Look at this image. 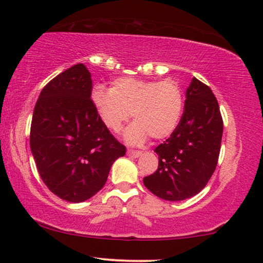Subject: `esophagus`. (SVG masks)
I'll list each match as a JSON object with an SVG mask.
<instances>
[{
  "mask_svg": "<svg viewBox=\"0 0 263 263\" xmlns=\"http://www.w3.org/2000/svg\"><path fill=\"white\" fill-rule=\"evenodd\" d=\"M143 152L141 151H133V149H127V156H130L132 158H138L140 157Z\"/></svg>",
  "mask_w": 263,
  "mask_h": 263,
  "instance_id": "obj_1",
  "label": "esophagus"
}]
</instances>
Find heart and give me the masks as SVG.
<instances>
[{"label":"heart","mask_w":263,"mask_h":263,"mask_svg":"<svg viewBox=\"0 0 263 263\" xmlns=\"http://www.w3.org/2000/svg\"><path fill=\"white\" fill-rule=\"evenodd\" d=\"M91 101L102 124L117 133L131 117L136 120L124 133L131 145H140L151 136L161 140L170 137L180 122L184 93L176 81H144L119 77L110 90L95 87Z\"/></svg>","instance_id":"1"}]
</instances>
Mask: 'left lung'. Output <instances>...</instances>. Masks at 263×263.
Segmentation results:
<instances>
[{
	"label": "left lung",
	"instance_id": "obj_1",
	"mask_svg": "<svg viewBox=\"0 0 263 263\" xmlns=\"http://www.w3.org/2000/svg\"><path fill=\"white\" fill-rule=\"evenodd\" d=\"M223 131L219 104L210 86L192 79L186 90L185 110L174 132L156 153V172L143 179L154 195L180 201L198 194L218 165Z\"/></svg>",
	"mask_w": 263,
	"mask_h": 263
}]
</instances>
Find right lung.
<instances>
[{"label": "right lung", "instance_id": "1", "mask_svg": "<svg viewBox=\"0 0 263 263\" xmlns=\"http://www.w3.org/2000/svg\"><path fill=\"white\" fill-rule=\"evenodd\" d=\"M92 81L84 64L51 79L41 91L30 127V148L42 180L69 202L103 189L126 147L102 124L91 101Z\"/></svg>", "mask_w": 263, "mask_h": 263}]
</instances>
